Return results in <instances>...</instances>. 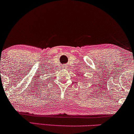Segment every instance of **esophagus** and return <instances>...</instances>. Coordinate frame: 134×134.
Listing matches in <instances>:
<instances>
[{"label": "esophagus", "instance_id": "esophagus-1", "mask_svg": "<svg viewBox=\"0 0 134 134\" xmlns=\"http://www.w3.org/2000/svg\"><path fill=\"white\" fill-rule=\"evenodd\" d=\"M64 69H66V68H67V66L64 65Z\"/></svg>", "mask_w": 134, "mask_h": 134}]
</instances>
